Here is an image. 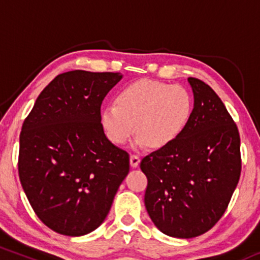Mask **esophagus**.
I'll return each mask as SVG.
<instances>
[{
  "mask_svg": "<svg viewBox=\"0 0 260 260\" xmlns=\"http://www.w3.org/2000/svg\"><path fill=\"white\" fill-rule=\"evenodd\" d=\"M129 162H131V166H132L133 169L138 168V165H139V162H140L139 156H137V155H131V156H129Z\"/></svg>",
  "mask_w": 260,
  "mask_h": 260,
  "instance_id": "34e87169",
  "label": "esophagus"
}]
</instances>
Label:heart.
Masks as SVG:
<instances>
[{"label":"heart","instance_id":"1","mask_svg":"<svg viewBox=\"0 0 260 260\" xmlns=\"http://www.w3.org/2000/svg\"><path fill=\"white\" fill-rule=\"evenodd\" d=\"M116 105L104 107L101 126L107 138L123 144L136 131L134 148L150 144L160 149L172 144L186 131L194 100L187 88L150 79H139L122 88Z\"/></svg>","mask_w":260,"mask_h":260}]
</instances>
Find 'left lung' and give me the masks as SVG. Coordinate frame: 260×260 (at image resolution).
Masks as SVG:
<instances>
[{"label": "left lung", "instance_id": "obj_1", "mask_svg": "<svg viewBox=\"0 0 260 260\" xmlns=\"http://www.w3.org/2000/svg\"><path fill=\"white\" fill-rule=\"evenodd\" d=\"M194 98L189 123L172 144L147 155L144 204L154 225L175 238L209 231L228 208L241 175L240 134L208 84L188 78Z\"/></svg>", "mask_w": 260, "mask_h": 260}]
</instances>
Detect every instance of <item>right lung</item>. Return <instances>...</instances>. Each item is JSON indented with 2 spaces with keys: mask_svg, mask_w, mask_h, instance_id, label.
Listing matches in <instances>:
<instances>
[{
  "mask_svg": "<svg viewBox=\"0 0 260 260\" xmlns=\"http://www.w3.org/2000/svg\"><path fill=\"white\" fill-rule=\"evenodd\" d=\"M121 73L58 74L35 101L19 137L20 183L39 219L66 236H84L106 219L129 155L104 132L100 107Z\"/></svg>",
  "mask_w": 260,
  "mask_h": 260,
  "instance_id": "add662e5",
  "label": "right lung"
}]
</instances>
